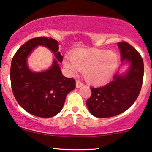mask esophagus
<instances>
[{"label": "esophagus", "mask_w": 152, "mask_h": 152, "mask_svg": "<svg viewBox=\"0 0 152 152\" xmlns=\"http://www.w3.org/2000/svg\"><path fill=\"white\" fill-rule=\"evenodd\" d=\"M76 88H80V87L83 86V83H82V82H81L80 81H76Z\"/></svg>", "instance_id": "34e87169"}]
</instances>
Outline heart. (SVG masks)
I'll return each mask as SVG.
<instances>
[{
	"mask_svg": "<svg viewBox=\"0 0 152 152\" xmlns=\"http://www.w3.org/2000/svg\"><path fill=\"white\" fill-rule=\"evenodd\" d=\"M64 64L71 74L83 72L88 83L99 86L107 83L114 76L118 56L113 51L81 48L71 54V58H66Z\"/></svg>",
	"mask_w": 152,
	"mask_h": 152,
	"instance_id": "obj_1",
	"label": "heart"
}]
</instances>
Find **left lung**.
<instances>
[{
	"instance_id": "obj_1",
	"label": "left lung",
	"mask_w": 152,
	"mask_h": 152,
	"mask_svg": "<svg viewBox=\"0 0 152 152\" xmlns=\"http://www.w3.org/2000/svg\"><path fill=\"white\" fill-rule=\"evenodd\" d=\"M121 61L129 64L125 74L118 73L106 86L93 88L86 105L93 116L98 118L112 117L121 114L137 100L144 78L143 59L133 46L127 42L118 43Z\"/></svg>"
}]
</instances>
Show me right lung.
<instances>
[{"instance_id": "right-lung-1", "label": "right lung", "mask_w": 152, "mask_h": 152, "mask_svg": "<svg viewBox=\"0 0 152 152\" xmlns=\"http://www.w3.org/2000/svg\"><path fill=\"white\" fill-rule=\"evenodd\" d=\"M38 45L49 48L57 59L48 70L36 73L29 69L27 58ZM58 49V42L53 38H34L22 45L12 59L10 76L13 95L23 109L38 117L58 114L67 94L76 87L74 78L62 74L58 62H62L63 56Z\"/></svg>"}]
</instances>
